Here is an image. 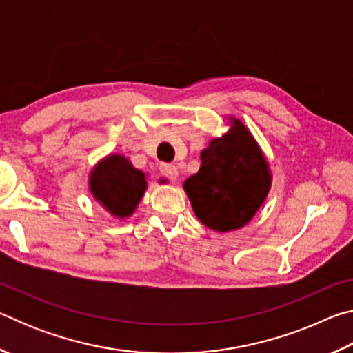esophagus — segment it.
Listing matches in <instances>:
<instances>
[{
	"mask_svg": "<svg viewBox=\"0 0 353 353\" xmlns=\"http://www.w3.org/2000/svg\"><path fill=\"white\" fill-rule=\"evenodd\" d=\"M160 172H162L165 177L171 179V181H176L177 176H179L177 166L171 165V163H162V165H160Z\"/></svg>",
	"mask_w": 353,
	"mask_h": 353,
	"instance_id": "obj_1",
	"label": "esophagus"
}]
</instances>
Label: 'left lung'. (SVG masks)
Masks as SVG:
<instances>
[{"label":"left lung","instance_id":"8db88e82","mask_svg":"<svg viewBox=\"0 0 353 353\" xmlns=\"http://www.w3.org/2000/svg\"><path fill=\"white\" fill-rule=\"evenodd\" d=\"M271 172L248 128L232 118L230 129L201 152V168L183 190L202 224L216 232L246 225L266 199Z\"/></svg>","mask_w":353,"mask_h":353}]
</instances>
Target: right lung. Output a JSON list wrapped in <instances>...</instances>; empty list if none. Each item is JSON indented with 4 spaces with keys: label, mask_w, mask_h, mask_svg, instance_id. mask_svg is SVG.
<instances>
[{
    "label": "right lung",
    "mask_w": 353,
    "mask_h": 353,
    "mask_svg": "<svg viewBox=\"0 0 353 353\" xmlns=\"http://www.w3.org/2000/svg\"><path fill=\"white\" fill-rule=\"evenodd\" d=\"M90 190L105 210L123 219L134 213L145 194L146 176L124 155L112 154L90 172Z\"/></svg>",
    "instance_id": "right-lung-1"
}]
</instances>
